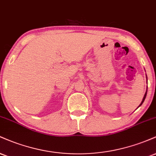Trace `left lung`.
<instances>
[{"mask_svg":"<svg viewBox=\"0 0 156 156\" xmlns=\"http://www.w3.org/2000/svg\"><path fill=\"white\" fill-rule=\"evenodd\" d=\"M146 77H147V76H146ZM147 90H146V92H145V94H144V97H143V99H142V102H141V104L140 105V106L139 107H140L142 105V103L144 102V99H145V97H146V95H147ZM138 107V108H139Z\"/></svg>","mask_w":156,"mask_h":156,"instance_id":"8db88e82","label":"left lung"}]
</instances>
